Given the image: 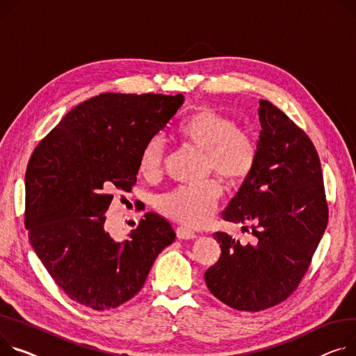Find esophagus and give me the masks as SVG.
I'll use <instances>...</instances> for the list:
<instances>
[{
	"label": "esophagus",
	"instance_id": "1",
	"mask_svg": "<svg viewBox=\"0 0 356 356\" xmlns=\"http://www.w3.org/2000/svg\"><path fill=\"white\" fill-rule=\"evenodd\" d=\"M176 234L179 239H183V241H191V239H195L196 238V233L191 229H187L184 226H179L176 227Z\"/></svg>",
	"mask_w": 356,
	"mask_h": 356
}]
</instances>
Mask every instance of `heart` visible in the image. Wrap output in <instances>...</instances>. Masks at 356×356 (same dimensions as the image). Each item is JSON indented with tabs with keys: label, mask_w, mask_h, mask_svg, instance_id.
<instances>
[{
	"label": "heart",
	"mask_w": 356,
	"mask_h": 356,
	"mask_svg": "<svg viewBox=\"0 0 356 356\" xmlns=\"http://www.w3.org/2000/svg\"><path fill=\"white\" fill-rule=\"evenodd\" d=\"M177 136L192 147L204 153L206 175L215 173L226 184L239 186L252 173L257 147L252 134L239 127L236 118L215 108H200L179 124ZM165 143L154 136L143 146L137 168L147 180H157L164 170ZM223 195L216 179L196 186H179L160 196L157 210L172 220L188 227L204 225Z\"/></svg>",
	"instance_id": "obj_1"
}]
</instances>
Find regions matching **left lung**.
<instances>
[{
  "mask_svg": "<svg viewBox=\"0 0 356 356\" xmlns=\"http://www.w3.org/2000/svg\"><path fill=\"white\" fill-rule=\"evenodd\" d=\"M259 117L256 164L223 211L226 222L252 227L254 243L215 233L222 254L204 273L209 291L243 312L265 311L298 289L329 218L309 136L268 100H260Z\"/></svg>",
  "mask_w": 356,
  "mask_h": 356,
  "instance_id": "1",
  "label": "left lung"
}]
</instances>
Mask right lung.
<instances>
[{
    "instance_id": "obj_1",
    "label": "right lung",
    "mask_w": 356,
    "mask_h": 356,
    "mask_svg": "<svg viewBox=\"0 0 356 356\" xmlns=\"http://www.w3.org/2000/svg\"><path fill=\"white\" fill-rule=\"evenodd\" d=\"M183 102L181 94H100L68 111L30 157V243L56 285L90 309L131 299L176 238L168 220L147 211L127 241H114L104 213L114 193L131 191L141 149Z\"/></svg>"
}]
</instances>
